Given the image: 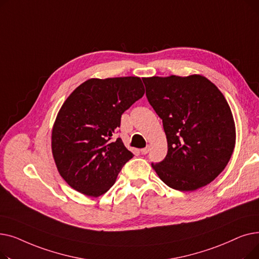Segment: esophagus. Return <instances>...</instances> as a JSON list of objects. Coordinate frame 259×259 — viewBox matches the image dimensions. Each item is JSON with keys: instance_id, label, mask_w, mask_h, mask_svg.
Returning <instances> with one entry per match:
<instances>
[{"instance_id": "34e87169", "label": "esophagus", "mask_w": 259, "mask_h": 259, "mask_svg": "<svg viewBox=\"0 0 259 259\" xmlns=\"http://www.w3.org/2000/svg\"><path fill=\"white\" fill-rule=\"evenodd\" d=\"M149 150H150V148H149V146H148L146 148H143L142 150H141V152H142V154H147L149 152Z\"/></svg>"}]
</instances>
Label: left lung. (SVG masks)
Returning a JSON list of instances; mask_svg holds the SVG:
<instances>
[{
    "label": "left lung",
    "instance_id": "left-lung-1",
    "mask_svg": "<svg viewBox=\"0 0 259 259\" xmlns=\"http://www.w3.org/2000/svg\"><path fill=\"white\" fill-rule=\"evenodd\" d=\"M143 81L168 142L164 160L151 164L158 178L179 191L210 184L226 168L235 147V122L224 94L199 74Z\"/></svg>",
    "mask_w": 259,
    "mask_h": 259
}]
</instances>
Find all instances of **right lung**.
Returning <instances> with one entry per match:
<instances>
[{
	"label": "right lung",
	"mask_w": 259,
	"mask_h": 259,
	"mask_svg": "<svg viewBox=\"0 0 259 259\" xmlns=\"http://www.w3.org/2000/svg\"><path fill=\"white\" fill-rule=\"evenodd\" d=\"M145 93L138 76L90 78L64 102L51 134L59 173L76 191L106 193L133 154L119 138L112 140L120 117Z\"/></svg>",
	"instance_id": "right-lung-1"
}]
</instances>
